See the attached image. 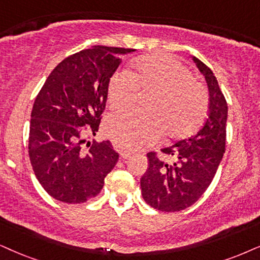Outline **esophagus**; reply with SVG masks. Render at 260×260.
Segmentation results:
<instances>
[{"label": "esophagus", "mask_w": 260, "mask_h": 260, "mask_svg": "<svg viewBox=\"0 0 260 260\" xmlns=\"http://www.w3.org/2000/svg\"><path fill=\"white\" fill-rule=\"evenodd\" d=\"M120 154H121V157H122V158H129L131 156H132V152H131V151H128V150H121L120 151Z\"/></svg>", "instance_id": "esophagus-1"}]
</instances>
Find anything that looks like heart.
<instances>
[{
    "instance_id": "heart-1",
    "label": "heart",
    "mask_w": 260,
    "mask_h": 260,
    "mask_svg": "<svg viewBox=\"0 0 260 260\" xmlns=\"http://www.w3.org/2000/svg\"><path fill=\"white\" fill-rule=\"evenodd\" d=\"M138 93H150L141 113L115 114L106 121L107 136L121 147L143 149L156 143L163 133L181 139L202 126L209 109V96L188 68L168 55L138 57L133 70L117 72L108 83L111 109L134 106Z\"/></svg>"
}]
</instances>
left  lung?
Listing matches in <instances>:
<instances>
[{
  "label": "left lung",
  "instance_id": "obj_1",
  "mask_svg": "<svg viewBox=\"0 0 260 260\" xmlns=\"http://www.w3.org/2000/svg\"><path fill=\"white\" fill-rule=\"evenodd\" d=\"M193 61L208 84L209 116L196 136L160 150L169 160L159 159L156 152L147 153L149 168L140 179L141 194L159 211H180L193 205L208 189L225 151L226 101L212 71L199 58L193 56Z\"/></svg>",
  "mask_w": 260,
  "mask_h": 260
}]
</instances>
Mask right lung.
I'll return each mask as SVG.
<instances>
[{
	"mask_svg": "<svg viewBox=\"0 0 260 260\" xmlns=\"http://www.w3.org/2000/svg\"><path fill=\"white\" fill-rule=\"evenodd\" d=\"M134 49L97 45L71 55L51 72L31 113L28 154L35 175L49 196L80 204L94 198L119 159L109 140L96 136L106 109L108 83L121 56Z\"/></svg>",
	"mask_w": 260,
	"mask_h": 260,
	"instance_id": "add662e5",
	"label": "right lung"
}]
</instances>
